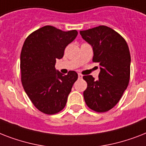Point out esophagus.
<instances>
[{
    "mask_svg": "<svg viewBox=\"0 0 146 146\" xmlns=\"http://www.w3.org/2000/svg\"><path fill=\"white\" fill-rule=\"evenodd\" d=\"M78 77L80 78V79H82V75L81 73H78Z\"/></svg>",
    "mask_w": 146,
    "mask_h": 146,
    "instance_id": "34e87169",
    "label": "esophagus"
}]
</instances>
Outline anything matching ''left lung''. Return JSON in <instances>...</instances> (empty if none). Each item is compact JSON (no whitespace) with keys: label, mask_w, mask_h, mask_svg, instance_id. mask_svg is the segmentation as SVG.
I'll return each mask as SVG.
<instances>
[{"label":"left lung","mask_w":146,"mask_h":146,"mask_svg":"<svg viewBox=\"0 0 146 146\" xmlns=\"http://www.w3.org/2000/svg\"><path fill=\"white\" fill-rule=\"evenodd\" d=\"M80 35L92 46V61L101 66L97 80L91 75L83 76L87 82L85 102L92 111L106 112L117 104L129 84V47L119 33L106 26L80 31Z\"/></svg>","instance_id":"8db88e82"}]
</instances>
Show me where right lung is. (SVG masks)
Returning a JSON list of instances; mask_svg holds the SVG:
<instances>
[{
	"mask_svg": "<svg viewBox=\"0 0 146 146\" xmlns=\"http://www.w3.org/2000/svg\"><path fill=\"white\" fill-rule=\"evenodd\" d=\"M76 30L68 32L45 26L32 33L24 42L20 54L21 82L34 106L46 114L62 111L73 83L75 71L67 75L56 72V60L61 59L64 50L75 39Z\"/></svg>",
	"mask_w": 146,
	"mask_h": 146,
	"instance_id": "1",
	"label": "right lung"
}]
</instances>
